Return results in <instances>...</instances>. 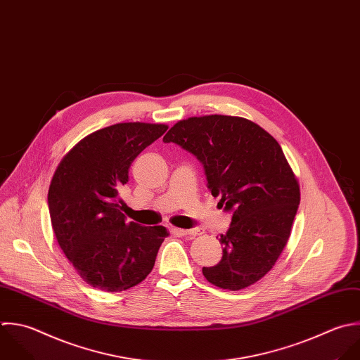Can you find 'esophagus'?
<instances>
[{
	"label": "esophagus",
	"mask_w": 360,
	"mask_h": 360,
	"mask_svg": "<svg viewBox=\"0 0 360 360\" xmlns=\"http://www.w3.org/2000/svg\"><path fill=\"white\" fill-rule=\"evenodd\" d=\"M175 233L181 234V236H185V237H189V238H193L196 236H200L203 231L200 229H191V230H181V229H175Z\"/></svg>",
	"instance_id": "obj_1"
}]
</instances>
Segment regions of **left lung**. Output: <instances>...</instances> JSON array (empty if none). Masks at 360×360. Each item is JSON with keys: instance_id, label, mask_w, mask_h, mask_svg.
<instances>
[{"instance_id": "obj_1", "label": "left lung", "mask_w": 360, "mask_h": 360, "mask_svg": "<svg viewBox=\"0 0 360 360\" xmlns=\"http://www.w3.org/2000/svg\"><path fill=\"white\" fill-rule=\"evenodd\" d=\"M203 165L207 188L231 212L220 236L223 258L203 266L221 289L240 290L264 278L288 244L300 203L297 179L279 143L244 117L210 115L181 120L162 139Z\"/></svg>"}]
</instances>
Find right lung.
<instances>
[{
	"instance_id": "1",
	"label": "right lung",
	"mask_w": 360,
	"mask_h": 360,
	"mask_svg": "<svg viewBox=\"0 0 360 360\" xmlns=\"http://www.w3.org/2000/svg\"><path fill=\"white\" fill-rule=\"evenodd\" d=\"M165 124L117 123L82 139L58 164L47 195L57 243L92 288L127 290L153 271L168 236L122 213L120 189L134 158L167 131Z\"/></svg>"
}]
</instances>
